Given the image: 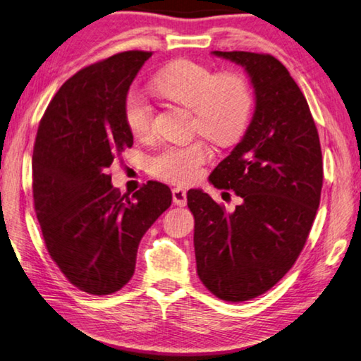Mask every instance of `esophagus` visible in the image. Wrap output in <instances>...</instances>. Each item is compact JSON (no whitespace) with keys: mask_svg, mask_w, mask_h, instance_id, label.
<instances>
[{"mask_svg":"<svg viewBox=\"0 0 361 361\" xmlns=\"http://www.w3.org/2000/svg\"><path fill=\"white\" fill-rule=\"evenodd\" d=\"M173 202L177 206H185L187 204V192L184 188L177 187L173 190Z\"/></svg>","mask_w":361,"mask_h":361,"instance_id":"1","label":"esophagus"}]
</instances>
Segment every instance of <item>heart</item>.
<instances>
[{
	"label": "heart",
	"mask_w": 361,
	"mask_h": 361,
	"mask_svg": "<svg viewBox=\"0 0 361 361\" xmlns=\"http://www.w3.org/2000/svg\"><path fill=\"white\" fill-rule=\"evenodd\" d=\"M152 85L163 97L190 109L192 133L202 134L214 144H232L250 125L254 96L243 75L219 73L208 65L180 59L159 70ZM123 115L135 139L150 137L153 109L139 91L126 94ZM209 158L211 150L203 140L168 144L150 158L149 169L157 179L185 185L198 179Z\"/></svg>",
	"instance_id": "obj_1"
}]
</instances>
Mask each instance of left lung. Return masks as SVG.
<instances>
[{"instance_id": "1", "label": "left lung", "mask_w": 361, "mask_h": 361, "mask_svg": "<svg viewBox=\"0 0 361 361\" xmlns=\"http://www.w3.org/2000/svg\"><path fill=\"white\" fill-rule=\"evenodd\" d=\"M212 54L245 67L256 92L245 137L209 176L241 204L227 212L202 190H188L187 204L200 280L216 298L243 302L275 286L304 250L320 206L322 147L309 104L279 59Z\"/></svg>"}]
</instances>
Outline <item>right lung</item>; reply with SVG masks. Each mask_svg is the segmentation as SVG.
I'll use <instances>...</instances> for the list:
<instances>
[{"instance_id": "add662e5", "label": "right lung", "mask_w": 361, "mask_h": 361, "mask_svg": "<svg viewBox=\"0 0 361 361\" xmlns=\"http://www.w3.org/2000/svg\"><path fill=\"white\" fill-rule=\"evenodd\" d=\"M152 56L125 51L87 65L56 92L33 147V203L46 250L67 280L94 296L131 280L142 236L173 193L149 180L129 198L109 169L133 147L123 104Z\"/></svg>"}]
</instances>
